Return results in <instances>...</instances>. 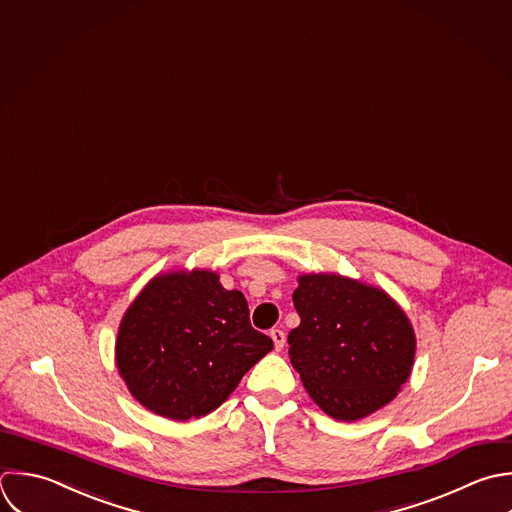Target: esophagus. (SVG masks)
Instances as JSON below:
<instances>
[{
    "instance_id": "34e87169",
    "label": "esophagus",
    "mask_w": 512,
    "mask_h": 512,
    "mask_svg": "<svg viewBox=\"0 0 512 512\" xmlns=\"http://www.w3.org/2000/svg\"><path fill=\"white\" fill-rule=\"evenodd\" d=\"M271 339H273V343H275V349L277 351H281L283 347H285V341H287V337H285V333L281 331V329H271Z\"/></svg>"
}]
</instances>
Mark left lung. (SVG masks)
Segmentation results:
<instances>
[{
    "label": "left lung",
    "mask_w": 512,
    "mask_h": 512,
    "mask_svg": "<svg viewBox=\"0 0 512 512\" xmlns=\"http://www.w3.org/2000/svg\"><path fill=\"white\" fill-rule=\"evenodd\" d=\"M301 317L289 357L309 397L337 421H359L391 403L415 361V331L379 287L329 273L299 277Z\"/></svg>",
    "instance_id": "obj_1"
}]
</instances>
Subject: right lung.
<instances>
[{
  "mask_svg": "<svg viewBox=\"0 0 512 512\" xmlns=\"http://www.w3.org/2000/svg\"><path fill=\"white\" fill-rule=\"evenodd\" d=\"M273 349L255 331L241 291L205 269L153 277L125 311L115 363L129 393L151 413L189 421L215 411Z\"/></svg>",
  "mask_w": 512,
  "mask_h": 512,
  "instance_id": "obj_1",
  "label": "right lung"
}]
</instances>
